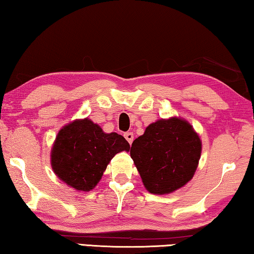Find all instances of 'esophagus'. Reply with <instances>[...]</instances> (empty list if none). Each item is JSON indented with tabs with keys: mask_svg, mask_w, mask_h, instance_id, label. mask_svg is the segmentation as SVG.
<instances>
[{
	"mask_svg": "<svg viewBox=\"0 0 254 254\" xmlns=\"http://www.w3.org/2000/svg\"><path fill=\"white\" fill-rule=\"evenodd\" d=\"M124 136H125V138L127 139V142L129 143V144H131L132 140H134V134H132V132H130V131L125 132Z\"/></svg>",
	"mask_w": 254,
	"mask_h": 254,
	"instance_id": "1",
	"label": "esophagus"
}]
</instances>
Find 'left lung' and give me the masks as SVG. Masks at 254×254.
<instances>
[{
  "label": "left lung",
  "mask_w": 254,
  "mask_h": 254,
  "mask_svg": "<svg viewBox=\"0 0 254 254\" xmlns=\"http://www.w3.org/2000/svg\"><path fill=\"white\" fill-rule=\"evenodd\" d=\"M201 150L190 124L173 117L149 125L132 142L130 157L150 193L169 194L193 178Z\"/></svg>",
  "instance_id": "1"
}]
</instances>
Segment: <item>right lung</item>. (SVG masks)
Instances as JSON below:
<instances>
[{"instance_id":"obj_1","label":"right lung","mask_w":254,"mask_h":254,"mask_svg":"<svg viewBox=\"0 0 254 254\" xmlns=\"http://www.w3.org/2000/svg\"><path fill=\"white\" fill-rule=\"evenodd\" d=\"M122 151H129L124 136L107 134L88 118L77 119L58 132L51 165L65 184L88 192L100 182L111 159Z\"/></svg>"}]
</instances>
